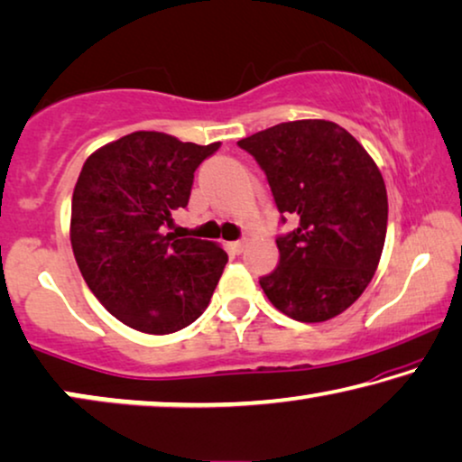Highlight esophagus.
<instances>
[{"instance_id":"obj_1","label":"esophagus","mask_w":462,"mask_h":462,"mask_svg":"<svg viewBox=\"0 0 462 462\" xmlns=\"http://www.w3.org/2000/svg\"><path fill=\"white\" fill-rule=\"evenodd\" d=\"M229 250H231L233 254H242V252L245 250V242H244V239H237V242H231V244H229Z\"/></svg>"}]
</instances>
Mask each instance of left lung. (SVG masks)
I'll use <instances>...</instances> for the list:
<instances>
[{
	"instance_id": "8db88e82",
	"label": "left lung",
	"mask_w": 462,
	"mask_h": 462,
	"mask_svg": "<svg viewBox=\"0 0 462 462\" xmlns=\"http://www.w3.org/2000/svg\"><path fill=\"white\" fill-rule=\"evenodd\" d=\"M269 181L279 263L260 277L287 317L320 323L352 306L375 275L387 231L383 177L350 133L329 120H293L237 142Z\"/></svg>"
}]
</instances>
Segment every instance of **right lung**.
I'll list each match as a JSON object with an SVG mask.
<instances>
[{"label": "right lung", "instance_id": "add662e5", "mask_svg": "<svg viewBox=\"0 0 462 462\" xmlns=\"http://www.w3.org/2000/svg\"><path fill=\"white\" fill-rule=\"evenodd\" d=\"M218 148L137 131L83 164L72 193V252L93 296L133 329L166 336L208 309L226 252L206 239H177L166 226L189 202L193 172Z\"/></svg>", "mask_w": 462, "mask_h": 462}]
</instances>
